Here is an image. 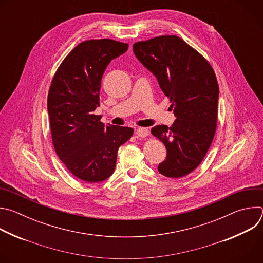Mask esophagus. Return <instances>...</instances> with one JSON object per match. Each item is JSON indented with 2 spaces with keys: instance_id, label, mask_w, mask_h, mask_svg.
Wrapping results in <instances>:
<instances>
[{
  "instance_id": "esophagus-1",
  "label": "esophagus",
  "mask_w": 263,
  "mask_h": 263,
  "mask_svg": "<svg viewBox=\"0 0 263 263\" xmlns=\"http://www.w3.org/2000/svg\"><path fill=\"white\" fill-rule=\"evenodd\" d=\"M136 135L140 138H144L148 135V130L146 128H137L136 130Z\"/></svg>"
}]
</instances>
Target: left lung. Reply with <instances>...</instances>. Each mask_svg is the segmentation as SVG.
I'll list each match as a JSON object with an SVG mask.
<instances>
[{
	"label": "left lung",
	"instance_id": "left-lung-1",
	"mask_svg": "<svg viewBox=\"0 0 263 263\" xmlns=\"http://www.w3.org/2000/svg\"><path fill=\"white\" fill-rule=\"evenodd\" d=\"M137 59L157 78L176 120L151 132L166 147L158 171L170 178L192 173L204 159L216 130L218 84L210 63L175 35L133 45Z\"/></svg>",
	"mask_w": 263,
	"mask_h": 263
}]
</instances>
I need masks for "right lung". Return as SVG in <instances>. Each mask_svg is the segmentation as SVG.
Here are the masks:
<instances>
[{
    "mask_svg": "<svg viewBox=\"0 0 263 263\" xmlns=\"http://www.w3.org/2000/svg\"><path fill=\"white\" fill-rule=\"evenodd\" d=\"M128 44L91 40L79 44L56 70L48 95V112L56 154L67 170L88 183L115 172L119 147L133 135L129 127L105 126L93 111L100 106L103 73Z\"/></svg>",
    "mask_w": 263,
    "mask_h": 263,
    "instance_id": "right-lung-1",
    "label": "right lung"
}]
</instances>
